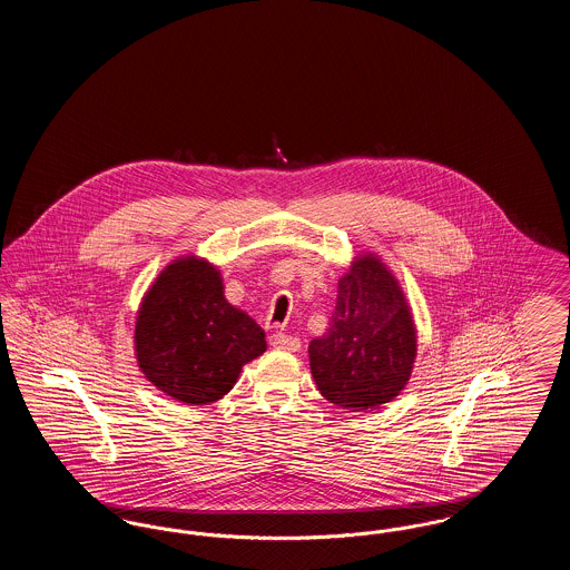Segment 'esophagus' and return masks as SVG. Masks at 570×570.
I'll use <instances>...</instances> for the list:
<instances>
[{
	"mask_svg": "<svg viewBox=\"0 0 570 570\" xmlns=\"http://www.w3.org/2000/svg\"><path fill=\"white\" fill-rule=\"evenodd\" d=\"M273 348H277V351H286V353H297L298 348H301V342H298L297 337H293V335H286V333H273L272 340Z\"/></svg>",
	"mask_w": 570,
	"mask_h": 570,
	"instance_id": "34e87169",
	"label": "esophagus"
}]
</instances>
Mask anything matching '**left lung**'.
<instances>
[{
  "label": "left lung",
  "mask_w": 570,
  "mask_h": 570,
  "mask_svg": "<svg viewBox=\"0 0 570 570\" xmlns=\"http://www.w3.org/2000/svg\"><path fill=\"white\" fill-rule=\"evenodd\" d=\"M416 358L406 295L376 254L356 256L340 277L323 337L309 342V367L323 397L363 412L400 395Z\"/></svg>",
  "instance_id": "1"
}]
</instances>
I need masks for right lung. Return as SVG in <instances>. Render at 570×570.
Masks as SVG:
<instances>
[{
    "label": "right lung",
    "instance_id": "obj_1",
    "mask_svg": "<svg viewBox=\"0 0 570 570\" xmlns=\"http://www.w3.org/2000/svg\"><path fill=\"white\" fill-rule=\"evenodd\" d=\"M265 351V331L226 301L222 275L205 258L173 261L140 301L138 367L177 402L205 406L222 400L245 363Z\"/></svg>",
    "mask_w": 570,
    "mask_h": 570
}]
</instances>
